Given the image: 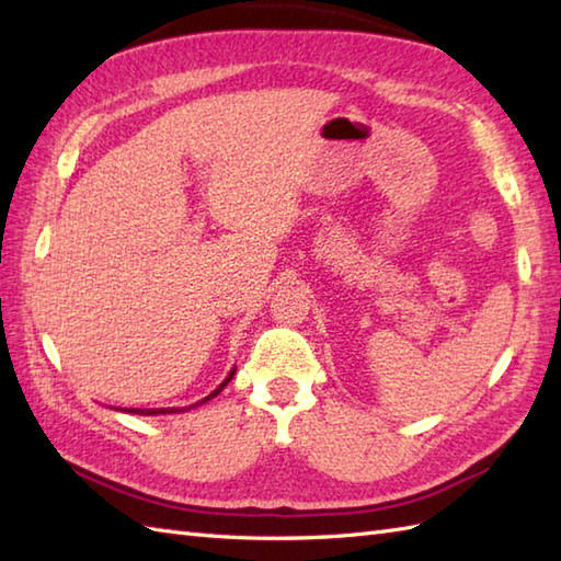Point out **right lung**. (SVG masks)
I'll return each instance as SVG.
<instances>
[{
	"mask_svg": "<svg viewBox=\"0 0 561 561\" xmlns=\"http://www.w3.org/2000/svg\"><path fill=\"white\" fill-rule=\"evenodd\" d=\"M233 374H236V368H233V371H231L229 376H226V378H224V383H221V386H219L217 390H214V392H209V396H207L205 400H199V402H207V400H211L214 396H219V392H221V390L226 388V383H229V380L233 378ZM199 402H197V404H199ZM190 408H195V404H190ZM190 408H183V410H181V408H161V410H135V408H133V410H127V408H125L123 412H129V414H145V416H151V414H173V412H185V410H190Z\"/></svg>",
	"mask_w": 561,
	"mask_h": 561,
	"instance_id": "add662e5",
	"label": "right lung"
}]
</instances>
